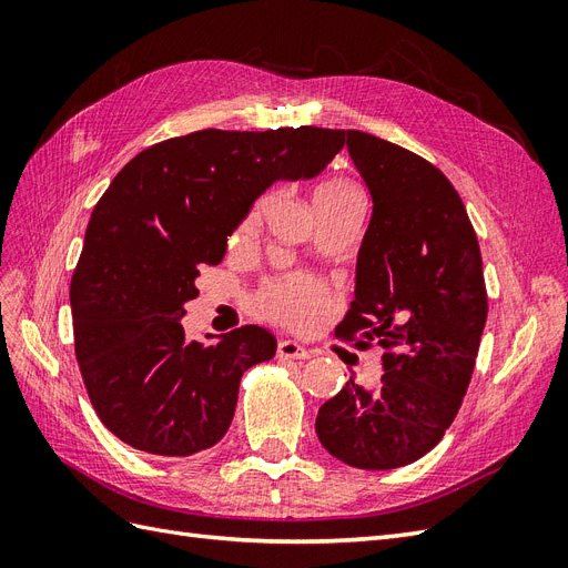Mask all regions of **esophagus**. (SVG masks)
Returning <instances> with one entry per match:
<instances>
[{
  "label": "esophagus",
  "instance_id": "esophagus-1",
  "mask_svg": "<svg viewBox=\"0 0 568 568\" xmlns=\"http://www.w3.org/2000/svg\"><path fill=\"white\" fill-rule=\"evenodd\" d=\"M277 355L280 357H288V359H307V357H311V351H307L305 346H301L298 341L282 338L277 343Z\"/></svg>",
  "mask_w": 568,
  "mask_h": 568
}]
</instances>
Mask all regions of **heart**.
<instances>
[{
    "label": "heart",
    "mask_w": 568,
    "mask_h": 568,
    "mask_svg": "<svg viewBox=\"0 0 568 568\" xmlns=\"http://www.w3.org/2000/svg\"><path fill=\"white\" fill-rule=\"evenodd\" d=\"M357 194V189L346 182V180H326L315 189V196L313 201H324V199H336V196H351ZM274 196L267 194L261 201H257L251 213L246 215V220L242 222V227H239L236 236L239 239H251L257 232H261L263 222L272 209ZM322 303H324V294H322V286L313 280V277H291L284 282H277L267 286L261 296L255 298V307L257 313L265 315L272 322H280L286 326H307L311 324L320 311H322Z\"/></svg>",
    "instance_id": "1"
}]
</instances>
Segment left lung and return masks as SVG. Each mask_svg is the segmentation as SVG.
<instances>
[{"label":"left lung","instance_id":"obj_1","mask_svg":"<svg viewBox=\"0 0 568 568\" xmlns=\"http://www.w3.org/2000/svg\"><path fill=\"white\" fill-rule=\"evenodd\" d=\"M372 194L355 298L336 336L384 348L382 382L353 379L315 422L324 450L357 469H398L440 443L469 388L488 296L478 239L450 180L379 136L341 130Z\"/></svg>","mask_w":568,"mask_h":568}]
</instances>
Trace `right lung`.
I'll use <instances>...</instances> for the list:
<instances>
[{
  "mask_svg": "<svg viewBox=\"0 0 568 568\" xmlns=\"http://www.w3.org/2000/svg\"><path fill=\"white\" fill-rule=\"evenodd\" d=\"M343 149L341 130H199L144 149L94 205L71 280L75 357L97 415L132 448L189 457L227 434L239 382L277 351L246 324L211 346L186 341L199 267L277 180H311Z\"/></svg>",
  "mask_w": 568,
  "mask_h": 568,
  "instance_id": "right-lung-1",
  "label": "right lung"
}]
</instances>
